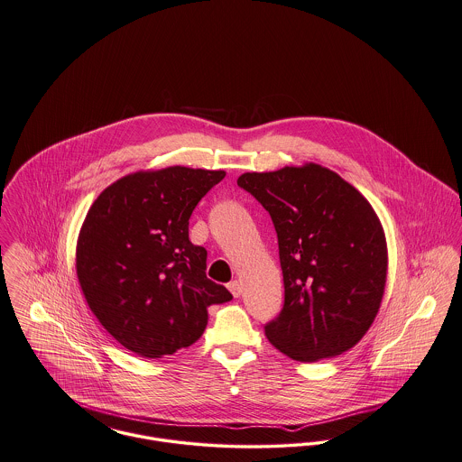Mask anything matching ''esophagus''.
I'll return each instance as SVG.
<instances>
[{
  "label": "esophagus",
  "mask_w": 462,
  "mask_h": 462,
  "mask_svg": "<svg viewBox=\"0 0 462 462\" xmlns=\"http://www.w3.org/2000/svg\"><path fill=\"white\" fill-rule=\"evenodd\" d=\"M227 289L231 291V294H233L235 298H240V294H242V291H244L240 280H233V282L227 285Z\"/></svg>",
  "instance_id": "esophagus-1"
}]
</instances>
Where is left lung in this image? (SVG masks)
Wrapping results in <instances>:
<instances>
[{
    "instance_id": "1",
    "label": "left lung",
    "mask_w": 462,
    "mask_h": 462,
    "mask_svg": "<svg viewBox=\"0 0 462 462\" xmlns=\"http://www.w3.org/2000/svg\"><path fill=\"white\" fill-rule=\"evenodd\" d=\"M238 185L270 214L283 275V307L264 324L285 356L337 357L366 335L382 303L387 245L366 198L319 164L245 173Z\"/></svg>"
}]
</instances>
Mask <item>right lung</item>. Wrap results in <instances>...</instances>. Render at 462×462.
<instances>
[{
  "instance_id": "obj_1",
  "label": "right lung",
  "mask_w": 462,
  "mask_h": 462,
  "mask_svg": "<svg viewBox=\"0 0 462 462\" xmlns=\"http://www.w3.org/2000/svg\"><path fill=\"white\" fill-rule=\"evenodd\" d=\"M224 171L171 166L106 187L84 220L77 275L88 305L124 348L157 359L192 345L207 308L231 292L207 278V250L189 240V218Z\"/></svg>"
}]
</instances>
